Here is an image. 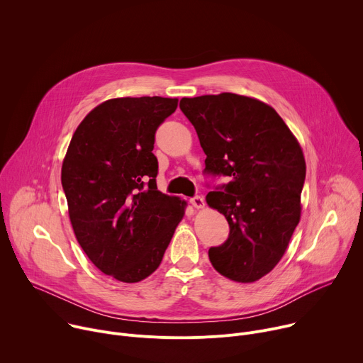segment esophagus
I'll return each mask as SVG.
<instances>
[{
    "label": "esophagus",
    "instance_id": "1",
    "mask_svg": "<svg viewBox=\"0 0 363 363\" xmlns=\"http://www.w3.org/2000/svg\"><path fill=\"white\" fill-rule=\"evenodd\" d=\"M189 202L192 203V206H195V208H203V206H205V201H203V198L199 196V195L192 196V198L189 199Z\"/></svg>",
    "mask_w": 363,
    "mask_h": 363
}]
</instances>
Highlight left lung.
Here are the masks:
<instances>
[{
  "label": "left lung",
  "instance_id": "obj_1",
  "mask_svg": "<svg viewBox=\"0 0 363 363\" xmlns=\"http://www.w3.org/2000/svg\"><path fill=\"white\" fill-rule=\"evenodd\" d=\"M206 155L203 174L230 182L206 194V203L228 221L224 244L208 250L224 277L252 283L270 273L300 221L306 178L303 150L279 113L234 93L182 97Z\"/></svg>",
  "mask_w": 363,
  "mask_h": 363
}]
</instances>
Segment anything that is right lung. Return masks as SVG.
Listing matches in <instances>:
<instances>
[{
	"mask_svg": "<svg viewBox=\"0 0 363 363\" xmlns=\"http://www.w3.org/2000/svg\"><path fill=\"white\" fill-rule=\"evenodd\" d=\"M178 99L118 97L77 126L62 167L76 238L101 272L138 283L157 270L186 202L158 191L155 133Z\"/></svg>",
	"mask_w": 363,
	"mask_h": 363,
	"instance_id": "obj_1",
	"label": "right lung"
}]
</instances>
